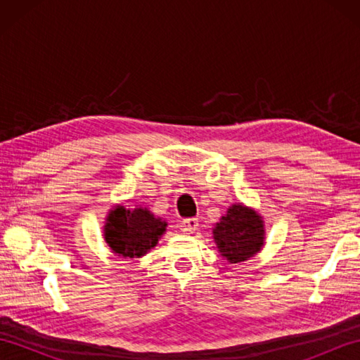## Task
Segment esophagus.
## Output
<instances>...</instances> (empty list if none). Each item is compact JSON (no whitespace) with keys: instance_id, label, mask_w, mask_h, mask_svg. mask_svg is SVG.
<instances>
[{"instance_id":"esophagus-1","label":"esophagus","mask_w":360,"mask_h":360,"mask_svg":"<svg viewBox=\"0 0 360 360\" xmlns=\"http://www.w3.org/2000/svg\"><path fill=\"white\" fill-rule=\"evenodd\" d=\"M198 226H200V221H198V218H186L182 219L181 223V231L184 233H193Z\"/></svg>"}]
</instances>
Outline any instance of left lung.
Listing matches in <instances>:
<instances>
[{
	"label": "left lung",
	"mask_w": 360,
	"mask_h": 360,
	"mask_svg": "<svg viewBox=\"0 0 360 360\" xmlns=\"http://www.w3.org/2000/svg\"><path fill=\"white\" fill-rule=\"evenodd\" d=\"M212 233L219 255L232 264L255 257L266 241L263 217L243 202L232 204Z\"/></svg>",
	"instance_id": "obj_1"
}]
</instances>
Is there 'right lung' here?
Masks as SVG:
<instances>
[{
  "mask_svg": "<svg viewBox=\"0 0 360 360\" xmlns=\"http://www.w3.org/2000/svg\"><path fill=\"white\" fill-rule=\"evenodd\" d=\"M167 221L155 217L145 205L127 209L117 204L108 210L103 238L112 254L124 258H141L159 243L167 231Z\"/></svg>",
  "mask_w": 360,
  "mask_h": 360,
  "instance_id": "obj_1",
  "label": "right lung"
}]
</instances>
